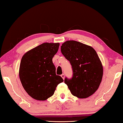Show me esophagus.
<instances>
[{"mask_svg": "<svg viewBox=\"0 0 123 123\" xmlns=\"http://www.w3.org/2000/svg\"><path fill=\"white\" fill-rule=\"evenodd\" d=\"M61 77H62V78H63V80L65 79V74H62L61 75Z\"/></svg>", "mask_w": 123, "mask_h": 123, "instance_id": "1", "label": "esophagus"}]
</instances>
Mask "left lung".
Masks as SVG:
<instances>
[{"mask_svg":"<svg viewBox=\"0 0 123 123\" xmlns=\"http://www.w3.org/2000/svg\"><path fill=\"white\" fill-rule=\"evenodd\" d=\"M61 51L72 66V77L65 79L71 93L79 98L91 96L98 89L103 73L96 51L89 46L73 40L62 43Z\"/></svg>","mask_w":123,"mask_h":123,"instance_id":"1","label":"left lung"}]
</instances>
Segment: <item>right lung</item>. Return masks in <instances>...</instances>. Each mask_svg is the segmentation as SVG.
I'll use <instances>...</instances> for the list:
<instances>
[{
	"instance_id": "obj_1",
	"label": "right lung",
	"mask_w": 123,
	"mask_h": 123,
	"mask_svg": "<svg viewBox=\"0 0 123 123\" xmlns=\"http://www.w3.org/2000/svg\"><path fill=\"white\" fill-rule=\"evenodd\" d=\"M59 46V43H43L29 51L21 58L20 80L25 91L35 99L46 100L63 81L61 76L56 75L52 62Z\"/></svg>"
}]
</instances>
